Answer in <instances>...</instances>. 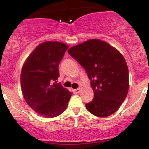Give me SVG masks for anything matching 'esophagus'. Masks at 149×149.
I'll return each mask as SVG.
<instances>
[{
	"mask_svg": "<svg viewBox=\"0 0 149 149\" xmlns=\"http://www.w3.org/2000/svg\"><path fill=\"white\" fill-rule=\"evenodd\" d=\"M80 91V88H77V89H74V90H73V92L74 94L79 93Z\"/></svg>",
	"mask_w": 149,
	"mask_h": 149,
	"instance_id": "obj_1",
	"label": "esophagus"
}]
</instances>
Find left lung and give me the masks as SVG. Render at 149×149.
<instances>
[{
  "label": "left lung",
  "instance_id": "1",
  "mask_svg": "<svg viewBox=\"0 0 149 149\" xmlns=\"http://www.w3.org/2000/svg\"><path fill=\"white\" fill-rule=\"evenodd\" d=\"M68 52L84 68L90 80L94 98L85 104L87 110L101 118L115 113L129 90V71L123 56L100 39L73 46Z\"/></svg>",
  "mask_w": 149,
  "mask_h": 149
}]
</instances>
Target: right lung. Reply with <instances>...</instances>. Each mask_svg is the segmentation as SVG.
Masks as SVG:
<instances>
[{
	"label": "right lung",
	"mask_w": 149,
	"mask_h": 149,
	"mask_svg": "<svg viewBox=\"0 0 149 149\" xmlns=\"http://www.w3.org/2000/svg\"><path fill=\"white\" fill-rule=\"evenodd\" d=\"M69 45L46 41L36 47L22 66L21 87L27 104L39 115L54 118L62 113L71 92L57 83L59 65Z\"/></svg>",
	"instance_id": "obj_1"
}]
</instances>
